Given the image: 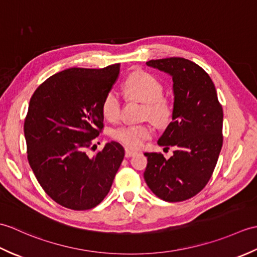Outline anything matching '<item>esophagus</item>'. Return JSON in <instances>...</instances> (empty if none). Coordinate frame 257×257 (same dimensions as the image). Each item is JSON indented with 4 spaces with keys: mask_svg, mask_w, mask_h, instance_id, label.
I'll list each match as a JSON object with an SVG mask.
<instances>
[{
    "mask_svg": "<svg viewBox=\"0 0 257 257\" xmlns=\"http://www.w3.org/2000/svg\"><path fill=\"white\" fill-rule=\"evenodd\" d=\"M136 154H137V152L133 151V150H129V149H125V150H124V156H125V158H130V157L135 156Z\"/></svg>",
    "mask_w": 257,
    "mask_h": 257,
    "instance_id": "esophagus-1",
    "label": "esophagus"
}]
</instances>
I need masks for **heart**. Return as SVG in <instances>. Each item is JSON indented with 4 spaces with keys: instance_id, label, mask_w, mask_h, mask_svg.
Listing matches in <instances>:
<instances>
[{
    "instance_id": "obj_1",
    "label": "heart",
    "mask_w": 257,
    "mask_h": 257,
    "mask_svg": "<svg viewBox=\"0 0 257 257\" xmlns=\"http://www.w3.org/2000/svg\"><path fill=\"white\" fill-rule=\"evenodd\" d=\"M124 90L130 98L146 103L145 116L149 117L157 124L163 125L170 121L172 106L167 98L162 96L163 87L155 76L145 72H137L129 76L124 83ZM121 100L117 91L107 92L101 103L103 117L111 122L120 117ZM152 135L149 124L120 125L111 132V138L132 149H137L144 145Z\"/></svg>"
}]
</instances>
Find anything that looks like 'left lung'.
<instances>
[{
  "label": "left lung",
  "mask_w": 257,
  "mask_h": 257,
  "mask_svg": "<svg viewBox=\"0 0 257 257\" xmlns=\"http://www.w3.org/2000/svg\"><path fill=\"white\" fill-rule=\"evenodd\" d=\"M146 64L172 77V121L158 145L176 148L168 160L161 154L146 152V183L163 201L188 200L209 182L219 159L223 144L222 106L210 76L195 63L170 57Z\"/></svg>",
  "instance_id": "obj_1"
}]
</instances>
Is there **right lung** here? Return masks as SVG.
I'll return each mask as SVG.
<instances>
[{"instance_id": "right-lung-1", "label": "right lung", "mask_w": 257, "mask_h": 257, "mask_svg": "<svg viewBox=\"0 0 257 257\" xmlns=\"http://www.w3.org/2000/svg\"><path fill=\"white\" fill-rule=\"evenodd\" d=\"M119 70L120 64L65 69L38 86L30 100L24 122L27 159L41 187L67 209L99 204L123 160L124 150L116 141L92 158L86 154L103 128L101 103Z\"/></svg>"}]
</instances>
